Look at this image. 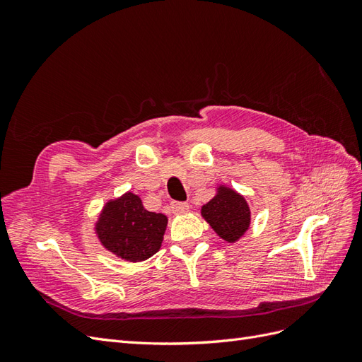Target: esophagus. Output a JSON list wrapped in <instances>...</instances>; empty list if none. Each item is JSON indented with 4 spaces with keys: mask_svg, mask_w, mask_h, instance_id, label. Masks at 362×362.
<instances>
[{
    "mask_svg": "<svg viewBox=\"0 0 362 362\" xmlns=\"http://www.w3.org/2000/svg\"><path fill=\"white\" fill-rule=\"evenodd\" d=\"M170 210L173 214H184L189 211V204L185 202H172L170 204Z\"/></svg>",
    "mask_w": 362,
    "mask_h": 362,
    "instance_id": "34e87169",
    "label": "esophagus"
}]
</instances>
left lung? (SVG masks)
Segmentation results:
<instances>
[{
    "label": "left lung",
    "mask_w": 362,
    "mask_h": 362,
    "mask_svg": "<svg viewBox=\"0 0 362 362\" xmlns=\"http://www.w3.org/2000/svg\"><path fill=\"white\" fill-rule=\"evenodd\" d=\"M201 216L228 243L238 242L250 226V208L245 196L225 184H218L213 199L201 206Z\"/></svg>",
    "instance_id": "obj_1"
}]
</instances>
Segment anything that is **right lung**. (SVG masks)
<instances>
[{
    "instance_id": "add662e5",
    "label": "right lung",
    "mask_w": 362,
    "mask_h": 362,
    "mask_svg": "<svg viewBox=\"0 0 362 362\" xmlns=\"http://www.w3.org/2000/svg\"><path fill=\"white\" fill-rule=\"evenodd\" d=\"M168 216L148 211L133 192L108 199L95 222L98 242L105 250L128 262H140L160 250Z\"/></svg>"
}]
</instances>
